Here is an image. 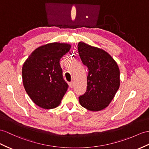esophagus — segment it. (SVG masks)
<instances>
[{
  "instance_id": "34e87169",
  "label": "esophagus",
  "mask_w": 149,
  "mask_h": 149,
  "mask_svg": "<svg viewBox=\"0 0 149 149\" xmlns=\"http://www.w3.org/2000/svg\"><path fill=\"white\" fill-rule=\"evenodd\" d=\"M70 86L71 87V88H72V87L74 86V83L73 81H71L70 83Z\"/></svg>"
}]
</instances>
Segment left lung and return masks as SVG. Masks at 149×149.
<instances>
[{"label":"left lung","instance_id":"obj_1","mask_svg":"<svg viewBox=\"0 0 149 149\" xmlns=\"http://www.w3.org/2000/svg\"><path fill=\"white\" fill-rule=\"evenodd\" d=\"M79 56L88 69L86 91L79 97L81 106L92 111L108 106L120 85V72L116 62L104 50L80 42Z\"/></svg>","mask_w":149,"mask_h":149}]
</instances>
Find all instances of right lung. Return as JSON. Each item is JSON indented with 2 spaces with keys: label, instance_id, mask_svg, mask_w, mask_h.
Segmentation results:
<instances>
[{
  "label": "right lung",
  "instance_id": "obj_1",
  "mask_svg": "<svg viewBox=\"0 0 149 149\" xmlns=\"http://www.w3.org/2000/svg\"><path fill=\"white\" fill-rule=\"evenodd\" d=\"M70 48L68 43H48L36 49L24 62L23 85L38 106L51 109L60 104L68 85L63 78L59 61Z\"/></svg>",
  "mask_w": 149,
  "mask_h": 149
}]
</instances>
